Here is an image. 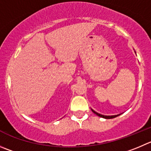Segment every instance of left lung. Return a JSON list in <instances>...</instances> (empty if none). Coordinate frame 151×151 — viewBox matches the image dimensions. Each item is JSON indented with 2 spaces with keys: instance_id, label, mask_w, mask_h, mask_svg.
I'll return each mask as SVG.
<instances>
[{
  "instance_id": "left-lung-1",
  "label": "left lung",
  "mask_w": 151,
  "mask_h": 151,
  "mask_svg": "<svg viewBox=\"0 0 151 151\" xmlns=\"http://www.w3.org/2000/svg\"><path fill=\"white\" fill-rule=\"evenodd\" d=\"M91 110H92V111H93V113H95V114L97 115V116H100V117H101V118H104V119H113V118L117 117V116H119L120 115V114H118V115H115V116H104V115H101V114H100V113H97V112L94 111V110H93V109H91Z\"/></svg>"
}]
</instances>
